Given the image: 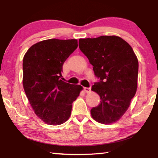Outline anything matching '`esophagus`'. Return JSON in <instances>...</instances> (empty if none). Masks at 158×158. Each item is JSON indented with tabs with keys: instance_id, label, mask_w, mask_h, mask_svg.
<instances>
[{
	"instance_id": "34e87169",
	"label": "esophagus",
	"mask_w": 158,
	"mask_h": 158,
	"mask_svg": "<svg viewBox=\"0 0 158 158\" xmlns=\"http://www.w3.org/2000/svg\"><path fill=\"white\" fill-rule=\"evenodd\" d=\"M84 90L85 91V93H89L90 91V88L84 87Z\"/></svg>"
}]
</instances>
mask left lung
Segmentation results:
<instances>
[{
  "mask_svg": "<svg viewBox=\"0 0 158 158\" xmlns=\"http://www.w3.org/2000/svg\"><path fill=\"white\" fill-rule=\"evenodd\" d=\"M79 47L99 79L91 89L101 100L90 109L93 118L102 124L117 121L137 89L139 63L132 48L120 37L109 35L79 39Z\"/></svg>",
  "mask_w": 158,
  "mask_h": 158,
  "instance_id": "obj_1",
  "label": "left lung"
}]
</instances>
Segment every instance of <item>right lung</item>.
Returning <instances> with one entry per match:
<instances>
[{
    "instance_id": "obj_1",
    "label": "right lung",
    "mask_w": 158,
    "mask_h": 158,
    "mask_svg": "<svg viewBox=\"0 0 158 158\" xmlns=\"http://www.w3.org/2000/svg\"><path fill=\"white\" fill-rule=\"evenodd\" d=\"M77 47L75 39L47 40L33 44L23 57V89L35 113L47 124L68 121L82 90L62 80L63 63Z\"/></svg>"
}]
</instances>
